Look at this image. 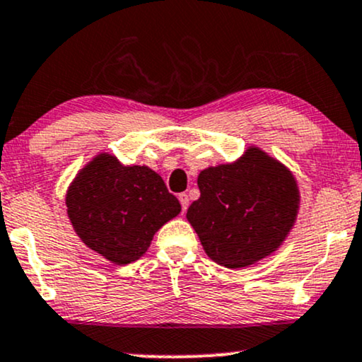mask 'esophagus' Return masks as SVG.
<instances>
[{"instance_id":"esophagus-1","label":"esophagus","mask_w":362,"mask_h":362,"mask_svg":"<svg viewBox=\"0 0 362 362\" xmlns=\"http://www.w3.org/2000/svg\"><path fill=\"white\" fill-rule=\"evenodd\" d=\"M178 200H180V204H182V212H185L187 207H189V195H187L185 192L178 194Z\"/></svg>"}]
</instances>
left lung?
<instances>
[{"label": "left lung", "instance_id": "8db88e82", "mask_svg": "<svg viewBox=\"0 0 362 362\" xmlns=\"http://www.w3.org/2000/svg\"><path fill=\"white\" fill-rule=\"evenodd\" d=\"M197 185L200 197L187 221L209 258L226 268H246L273 255L297 221V178L258 146L236 162L202 170Z\"/></svg>", "mask_w": 362, "mask_h": 362}]
</instances>
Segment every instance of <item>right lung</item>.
<instances>
[{
    "label": "right lung",
    "mask_w": 362,
    "mask_h": 362,
    "mask_svg": "<svg viewBox=\"0 0 362 362\" xmlns=\"http://www.w3.org/2000/svg\"><path fill=\"white\" fill-rule=\"evenodd\" d=\"M65 206L81 241L119 267L141 258L156 230L182 211L158 173L104 151L79 170Z\"/></svg>",
    "instance_id": "obj_1"
}]
</instances>
